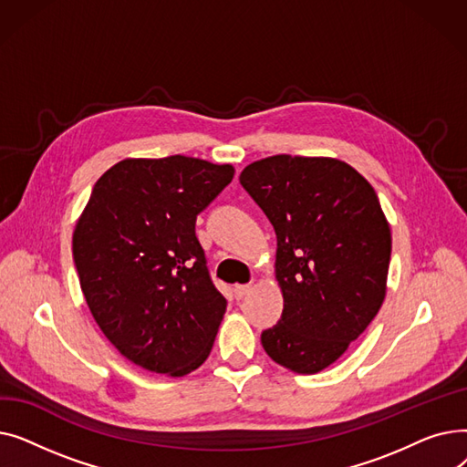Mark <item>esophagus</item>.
Instances as JSON below:
<instances>
[{"mask_svg":"<svg viewBox=\"0 0 467 467\" xmlns=\"http://www.w3.org/2000/svg\"><path fill=\"white\" fill-rule=\"evenodd\" d=\"M250 291H252V285H248V284L246 285H234V297L244 299Z\"/></svg>","mask_w":467,"mask_h":467,"instance_id":"obj_1","label":"esophagus"}]
</instances>
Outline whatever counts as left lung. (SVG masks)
<instances>
[{"instance_id":"obj_1","label":"left lung","mask_w":467,"mask_h":467,"mask_svg":"<svg viewBox=\"0 0 467 467\" xmlns=\"http://www.w3.org/2000/svg\"><path fill=\"white\" fill-rule=\"evenodd\" d=\"M240 183L278 240L284 310L261 345L285 369L314 375L348 350L386 297L391 234L379 196L329 157H266L244 168Z\"/></svg>"}]
</instances>
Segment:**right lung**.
I'll return each mask as SVG.
<instances>
[{"label":"right lung","instance_id":"1","mask_svg":"<svg viewBox=\"0 0 467 467\" xmlns=\"http://www.w3.org/2000/svg\"><path fill=\"white\" fill-rule=\"evenodd\" d=\"M234 176L231 164L171 155L125 159L96 182L73 231V261L96 324L151 373L206 361L227 301L194 221Z\"/></svg>","mask_w":467,"mask_h":467}]
</instances>
